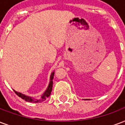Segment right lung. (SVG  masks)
I'll return each mask as SVG.
<instances>
[{"mask_svg":"<svg viewBox=\"0 0 125 125\" xmlns=\"http://www.w3.org/2000/svg\"><path fill=\"white\" fill-rule=\"evenodd\" d=\"M53 75H54V72H52V74H51L50 76V83H49L48 87L46 89V91H45V93L43 94V95L42 96L41 98L40 99H34V98L30 97H28V96H26L24 95V94H22V93H19V92H17V91H14L15 93L18 96L21 97L24 100L26 101H28V102H32V103H41L43 102L44 101L46 100L47 98L50 95L51 92H52V87H53Z\"/></svg>","mask_w":125,"mask_h":125,"instance_id":"obj_1","label":"right lung"}]
</instances>
